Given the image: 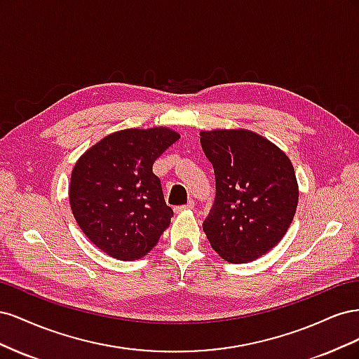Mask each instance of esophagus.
Wrapping results in <instances>:
<instances>
[{"instance_id": "1", "label": "esophagus", "mask_w": 359, "mask_h": 359, "mask_svg": "<svg viewBox=\"0 0 359 359\" xmlns=\"http://www.w3.org/2000/svg\"><path fill=\"white\" fill-rule=\"evenodd\" d=\"M193 208H194V202H193V201H189L186 205L175 206V208H173V211H175L177 214H180V212H184V211H190V210H193Z\"/></svg>"}]
</instances>
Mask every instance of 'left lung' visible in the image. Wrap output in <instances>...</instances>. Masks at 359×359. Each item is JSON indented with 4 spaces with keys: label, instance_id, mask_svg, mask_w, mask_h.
<instances>
[{
    "label": "left lung",
    "instance_id": "left-lung-1",
    "mask_svg": "<svg viewBox=\"0 0 359 359\" xmlns=\"http://www.w3.org/2000/svg\"><path fill=\"white\" fill-rule=\"evenodd\" d=\"M215 173V201L202 227L231 264H245L276 247L293 220L298 182L289 157L245 128L201 132Z\"/></svg>",
    "mask_w": 359,
    "mask_h": 359
}]
</instances>
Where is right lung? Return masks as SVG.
Instances as JSON below:
<instances>
[{
	"label": "right lung",
	"instance_id": "add662e5",
	"mask_svg": "<svg viewBox=\"0 0 359 359\" xmlns=\"http://www.w3.org/2000/svg\"><path fill=\"white\" fill-rule=\"evenodd\" d=\"M180 135L168 127L126 128L88 148L72 170L70 208L86 238L118 260L149 253L170 224L154 161Z\"/></svg>",
	"mask_w": 359,
	"mask_h": 359
}]
</instances>
